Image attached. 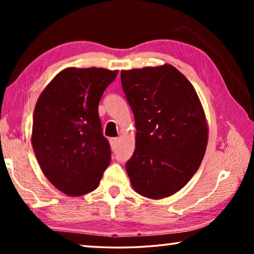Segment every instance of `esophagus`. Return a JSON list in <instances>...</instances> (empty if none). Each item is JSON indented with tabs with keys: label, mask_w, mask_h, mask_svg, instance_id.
<instances>
[{
	"label": "esophagus",
	"mask_w": 254,
	"mask_h": 254,
	"mask_svg": "<svg viewBox=\"0 0 254 254\" xmlns=\"http://www.w3.org/2000/svg\"><path fill=\"white\" fill-rule=\"evenodd\" d=\"M119 142H120V137H113V139H111V144H112V147H113L114 149L118 147Z\"/></svg>",
	"instance_id": "obj_1"
}]
</instances>
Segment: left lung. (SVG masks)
Returning <instances> with one entry per match:
<instances>
[{
	"mask_svg": "<svg viewBox=\"0 0 254 254\" xmlns=\"http://www.w3.org/2000/svg\"><path fill=\"white\" fill-rule=\"evenodd\" d=\"M135 121V150L126 169L141 196L160 199L182 189L206 151L208 128L194 86L174 66L122 70Z\"/></svg>",
	"mask_w": 254,
	"mask_h": 254,
	"instance_id": "left-lung-1",
	"label": "left lung"
}]
</instances>
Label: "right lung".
Returning <instances> with one entry per match:
<instances>
[{"label": "right lung", "mask_w": 254, "mask_h": 254, "mask_svg": "<svg viewBox=\"0 0 254 254\" xmlns=\"http://www.w3.org/2000/svg\"><path fill=\"white\" fill-rule=\"evenodd\" d=\"M118 75L104 68H66L50 81L33 112L31 142L42 173L60 191L96 189L111 162L98 103Z\"/></svg>", "instance_id": "obj_1"}]
</instances>
